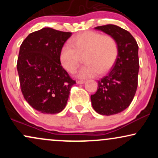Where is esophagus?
Instances as JSON below:
<instances>
[{
    "instance_id": "1",
    "label": "esophagus",
    "mask_w": 158,
    "mask_h": 158,
    "mask_svg": "<svg viewBox=\"0 0 158 158\" xmlns=\"http://www.w3.org/2000/svg\"><path fill=\"white\" fill-rule=\"evenodd\" d=\"M85 82V81H83V80H77V84H84Z\"/></svg>"
}]
</instances>
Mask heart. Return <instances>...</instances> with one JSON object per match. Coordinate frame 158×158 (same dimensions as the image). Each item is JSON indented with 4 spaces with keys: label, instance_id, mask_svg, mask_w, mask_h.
<instances>
[{
    "label": "heart",
    "instance_id": "obj_1",
    "mask_svg": "<svg viewBox=\"0 0 158 158\" xmlns=\"http://www.w3.org/2000/svg\"><path fill=\"white\" fill-rule=\"evenodd\" d=\"M118 52V44L113 36L85 31L63 45L59 52V61L65 70L73 73L80 62V57L84 56L85 64L77 76L86 79L107 73L115 63Z\"/></svg>",
    "mask_w": 158,
    "mask_h": 158
}]
</instances>
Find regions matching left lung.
<instances>
[{
  "instance_id": "8db88e82",
  "label": "left lung",
  "mask_w": 158,
  "mask_h": 158,
  "mask_svg": "<svg viewBox=\"0 0 158 158\" xmlns=\"http://www.w3.org/2000/svg\"><path fill=\"white\" fill-rule=\"evenodd\" d=\"M113 36L119 52L111 70L98 81L95 94L90 96L92 106L98 114L110 116L120 113L130 106L138 84V45L127 30L113 24L95 27Z\"/></svg>"
}]
</instances>
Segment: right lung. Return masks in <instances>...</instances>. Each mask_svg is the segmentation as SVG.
Listing matches in <instances>:
<instances>
[{"mask_svg": "<svg viewBox=\"0 0 158 158\" xmlns=\"http://www.w3.org/2000/svg\"><path fill=\"white\" fill-rule=\"evenodd\" d=\"M71 35L45 27L30 33L20 47L17 70L21 92L41 113L61 112L76 84L59 61L61 48Z\"/></svg>", "mask_w": 158, "mask_h": 158, "instance_id": "add662e5", "label": "right lung"}]
</instances>
